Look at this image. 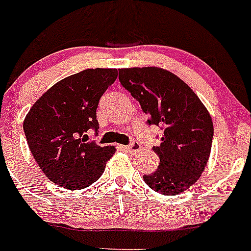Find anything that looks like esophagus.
<instances>
[{"label": "esophagus", "mask_w": 251, "mask_h": 251, "mask_svg": "<svg viewBox=\"0 0 251 251\" xmlns=\"http://www.w3.org/2000/svg\"><path fill=\"white\" fill-rule=\"evenodd\" d=\"M123 148L127 149V151H139V149H141V144L138 143V142H132L129 146L123 147Z\"/></svg>", "instance_id": "esophagus-1"}]
</instances>
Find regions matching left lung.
<instances>
[{"instance_id": "obj_1", "label": "left lung", "mask_w": 251, "mask_h": 251, "mask_svg": "<svg viewBox=\"0 0 251 251\" xmlns=\"http://www.w3.org/2000/svg\"><path fill=\"white\" fill-rule=\"evenodd\" d=\"M121 84L148 114V124L162 126V143L153 147L160 163L143 176L149 188L164 195L189 189L206 167L214 134L205 105L178 75L158 67L119 70Z\"/></svg>"}]
</instances>
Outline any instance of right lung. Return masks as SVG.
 Segmentation results:
<instances>
[{
    "label": "right lung",
    "instance_id": "obj_1",
    "mask_svg": "<svg viewBox=\"0 0 251 251\" xmlns=\"http://www.w3.org/2000/svg\"><path fill=\"white\" fill-rule=\"evenodd\" d=\"M118 77L116 68L84 70L63 78L36 100L24 122L31 153L50 181L79 190L98 180L113 146L87 141L98 129L100 97Z\"/></svg>",
    "mask_w": 251,
    "mask_h": 251
}]
</instances>
